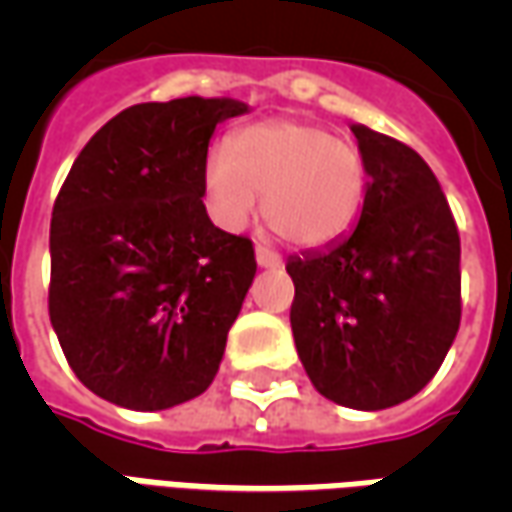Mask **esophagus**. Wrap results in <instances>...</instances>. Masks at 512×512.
<instances>
[{
    "mask_svg": "<svg viewBox=\"0 0 512 512\" xmlns=\"http://www.w3.org/2000/svg\"><path fill=\"white\" fill-rule=\"evenodd\" d=\"M255 257H257V266H260V268H279V266H282V257H279L274 249H268V246H263V244L255 246Z\"/></svg>",
    "mask_w": 512,
    "mask_h": 512,
    "instance_id": "esophagus-1",
    "label": "esophagus"
}]
</instances>
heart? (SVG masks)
Returning a JSON list of instances; mask_svg holds the SVG:
<instances>
[{"mask_svg":"<svg viewBox=\"0 0 512 512\" xmlns=\"http://www.w3.org/2000/svg\"><path fill=\"white\" fill-rule=\"evenodd\" d=\"M362 150L304 120H263L235 131L230 150L202 164L213 219L238 230L263 197L268 230L285 244L318 249L343 241L367 202Z\"/></svg>","mask_w":512,"mask_h":512,"instance_id":"1","label":"heart"}]
</instances>
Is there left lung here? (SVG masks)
Returning a JSON list of instances; mask_svg holds the SVG:
<instances>
[{
	"instance_id": "1",
	"label": "left lung",
	"mask_w": 512,
	"mask_h": 512,
	"mask_svg": "<svg viewBox=\"0 0 512 512\" xmlns=\"http://www.w3.org/2000/svg\"><path fill=\"white\" fill-rule=\"evenodd\" d=\"M367 161V202L354 233L288 260L290 326L323 397L378 411L436 376L461 326V235L417 150L351 126Z\"/></svg>"
}]
</instances>
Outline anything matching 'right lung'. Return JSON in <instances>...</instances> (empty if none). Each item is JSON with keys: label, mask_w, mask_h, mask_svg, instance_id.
<instances>
[{"label": "right lung", "mask_w": 512, "mask_h": 512, "mask_svg": "<svg viewBox=\"0 0 512 512\" xmlns=\"http://www.w3.org/2000/svg\"><path fill=\"white\" fill-rule=\"evenodd\" d=\"M230 98L136 104L84 145L51 213L49 318L90 392L161 411L211 386L255 279V246L213 227L202 164Z\"/></svg>", "instance_id": "right-lung-1"}]
</instances>
